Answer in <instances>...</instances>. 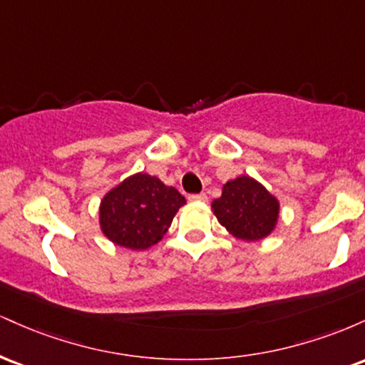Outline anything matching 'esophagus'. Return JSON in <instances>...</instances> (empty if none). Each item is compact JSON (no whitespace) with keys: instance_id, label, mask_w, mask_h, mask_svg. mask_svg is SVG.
Masks as SVG:
<instances>
[{"instance_id":"34e87169","label":"esophagus","mask_w":365,"mask_h":365,"mask_svg":"<svg viewBox=\"0 0 365 365\" xmlns=\"http://www.w3.org/2000/svg\"><path fill=\"white\" fill-rule=\"evenodd\" d=\"M188 200H199V202H206L207 195L206 194H192V195H188Z\"/></svg>"}]
</instances>
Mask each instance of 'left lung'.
I'll return each instance as SVG.
<instances>
[{
    "instance_id": "1",
    "label": "left lung",
    "mask_w": 365,
    "mask_h": 365,
    "mask_svg": "<svg viewBox=\"0 0 365 365\" xmlns=\"http://www.w3.org/2000/svg\"><path fill=\"white\" fill-rule=\"evenodd\" d=\"M212 211L233 237L255 242L276 228L279 202L262 183L244 175L225 183L223 194L212 200Z\"/></svg>"
}]
</instances>
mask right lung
<instances>
[{
    "label": "right lung",
    "instance_id": "right-lung-1",
    "mask_svg": "<svg viewBox=\"0 0 365 365\" xmlns=\"http://www.w3.org/2000/svg\"><path fill=\"white\" fill-rule=\"evenodd\" d=\"M183 204L185 197L175 187L148 173H135L103 197L99 225L113 244L145 250L165 237Z\"/></svg>",
    "mask_w": 365,
    "mask_h": 365
}]
</instances>
